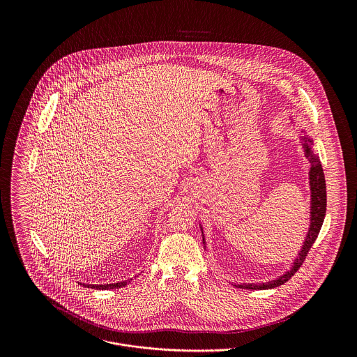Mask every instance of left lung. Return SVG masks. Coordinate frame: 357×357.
<instances>
[{"label":"left lung","instance_id":"left-lung-1","mask_svg":"<svg viewBox=\"0 0 357 357\" xmlns=\"http://www.w3.org/2000/svg\"><path fill=\"white\" fill-rule=\"evenodd\" d=\"M300 143L303 144L304 153H305L307 160H309V188H310V211H309V228L306 232L304 243L298 252L297 257L294 258L291 266L289 268V271H286L283 275L268 280L265 283H232L234 286H236L238 289H246V290H268V289H275L282 286L283 283H286L297 271L298 268L303 265L304 259H305L307 252L310 250L312 245L314 243L320 228L323 225L324 221V215H326V207H327V195H326V180H324V173H323V167L319 159V155L312 151V146H313V139L309 137L306 135L305 130H301L300 135ZM201 231H202V236H204V249H206V241H204V227L199 224Z\"/></svg>","mask_w":357,"mask_h":357}]
</instances>
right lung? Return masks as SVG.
Masks as SVG:
<instances>
[{
  "label": "right lung",
  "instance_id": "right-lung-1",
  "mask_svg": "<svg viewBox=\"0 0 357 357\" xmlns=\"http://www.w3.org/2000/svg\"><path fill=\"white\" fill-rule=\"evenodd\" d=\"M132 282V279H128V280H122V282H118V283H107V284H85V283H79L85 287H89V289H96V290H112V289H121V287H125L126 284H129Z\"/></svg>",
  "mask_w": 357,
  "mask_h": 357
}]
</instances>
